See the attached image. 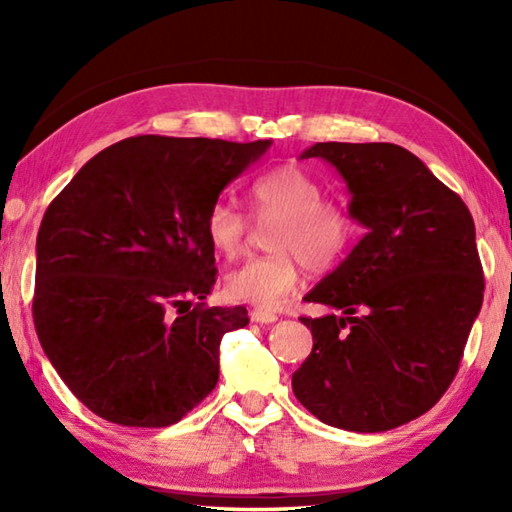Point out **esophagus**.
I'll return each mask as SVG.
<instances>
[{"mask_svg": "<svg viewBox=\"0 0 512 512\" xmlns=\"http://www.w3.org/2000/svg\"><path fill=\"white\" fill-rule=\"evenodd\" d=\"M250 320H253V323H259V325H268V323H275L277 316L273 314V311L253 309V311H250Z\"/></svg>", "mask_w": 512, "mask_h": 512, "instance_id": "esophagus-1", "label": "esophagus"}]
</instances>
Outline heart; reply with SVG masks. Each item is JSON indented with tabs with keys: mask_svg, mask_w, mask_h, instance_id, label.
I'll use <instances>...</instances> for the list:
<instances>
[{
	"mask_svg": "<svg viewBox=\"0 0 512 512\" xmlns=\"http://www.w3.org/2000/svg\"><path fill=\"white\" fill-rule=\"evenodd\" d=\"M250 198L255 219L275 223L268 237L275 255L248 259L232 268L223 289L230 300L273 309L296 291L302 264L314 273H327L341 262L357 223L345 205L323 201V185L296 164L277 167L255 180ZM248 230V216L228 201L214 203L207 212V239L223 257H235L244 248Z\"/></svg>",
	"mask_w": 512,
	"mask_h": 512,
	"instance_id": "b5f03b06",
	"label": "heart"
}]
</instances>
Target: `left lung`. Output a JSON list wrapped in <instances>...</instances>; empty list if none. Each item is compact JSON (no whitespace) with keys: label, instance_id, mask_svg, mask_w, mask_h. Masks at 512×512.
<instances>
[{"label":"left lung","instance_id":"8db88e82","mask_svg":"<svg viewBox=\"0 0 512 512\" xmlns=\"http://www.w3.org/2000/svg\"><path fill=\"white\" fill-rule=\"evenodd\" d=\"M302 158L341 173L366 235L305 296L343 314L300 318L314 348L293 372V393L329 427L395 429L445 395L481 311L472 214L397 144L318 142Z\"/></svg>","mask_w":512,"mask_h":512}]
</instances>
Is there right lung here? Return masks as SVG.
<instances>
[{"instance_id":"right-lung-1","label":"right lung","mask_w":512,"mask_h":512,"mask_svg":"<svg viewBox=\"0 0 512 512\" xmlns=\"http://www.w3.org/2000/svg\"><path fill=\"white\" fill-rule=\"evenodd\" d=\"M268 146L128 137L85 162L47 207L33 323L60 379L99 418L169 427L212 393L223 334L246 327L248 311L189 309L216 282L205 219Z\"/></svg>"}]
</instances>
